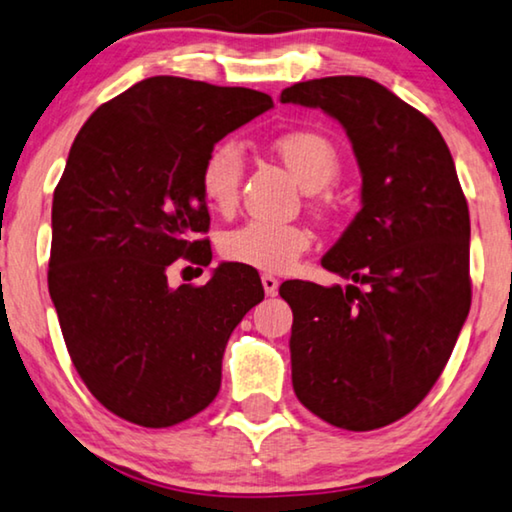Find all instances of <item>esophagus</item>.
<instances>
[{"mask_svg": "<svg viewBox=\"0 0 512 512\" xmlns=\"http://www.w3.org/2000/svg\"><path fill=\"white\" fill-rule=\"evenodd\" d=\"M262 285H264L266 296H276L278 294V278H273V276H269V273H264Z\"/></svg>", "mask_w": 512, "mask_h": 512, "instance_id": "34e87169", "label": "esophagus"}]
</instances>
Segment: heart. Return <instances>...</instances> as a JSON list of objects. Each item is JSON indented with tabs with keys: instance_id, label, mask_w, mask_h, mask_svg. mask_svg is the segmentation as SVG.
<instances>
[{
	"instance_id": "obj_1",
	"label": "heart",
	"mask_w": 512,
	"mask_h": 512,
	"mask_svg": "<svg viewBox=\"0 0 512 512\" xmlns=\"http://www.w3.org/2000/svg\"><path fill=\"white\" fill-rule=\"evenodd\" d=\"M273 149L282 158L305 190H317L338 172V151L329 137L317 131H289L273 140ZM243 181V151L234 140L213 144L204 158L200 183L207 202L218 211H230ZM312 246V232L301 225H276L264 220L236 227L223 234L220 253L230 262L253 266L266 273H285L299 262Z\"/></svg>"
}]
</instances>
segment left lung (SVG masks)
<instances>
[{
  "instance_id": "8db88e82",
  "label": "left lung",
  "mask_w": 512,
  "mask_h": 512,
  "mask_svg": "<svg viewBox=\"0 0 512 512\" xmlns=\"http://www.w3.org/2000/svg\"><path fill=\"white\" fill-rule=\"evenodd\" d=\"M280 103L338 119L363 177L361 211L322 257L349 285H280L294 393L326 423L377 430L430 393L469 315L467 200L437 126L379 82L308 80Z\"/></svg>"
}]
</instances>
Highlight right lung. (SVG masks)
I'll return each instance as SVG.
<instances>
[{"mask_svg":"<svg viewBox=\"0 0 512 512\" xmlns=\"http://www.w3.org/2000/svg\"><path fill=\"white\" fill-rule=\"evenodd\" d=\"M271 108L262 91L156 75L75 137L52 200L48 289L75 370L124 421L170 427L209 407L227 340L264 299L248 266L223 262L202 287H170L167 269L209 266L202 163Z\"/></svg>","mask_w":512,"mask_h":512,"instance_id":"add662e5","label":"right lung"}]
</instances>
